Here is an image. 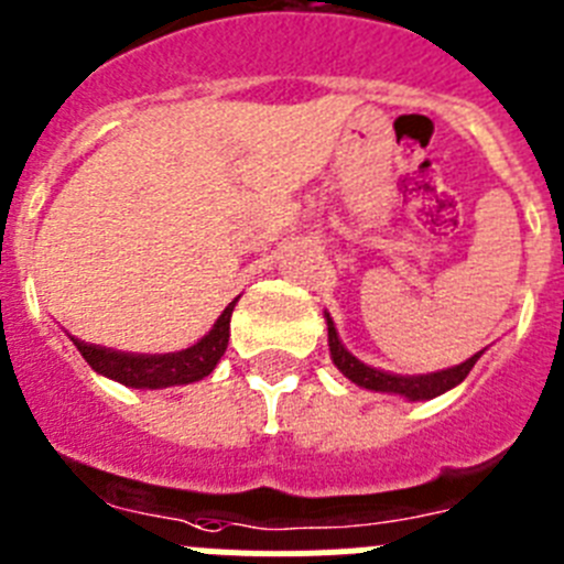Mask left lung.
<instances>
[{"label": "left lung", "instance_id": "1", "mask_svg": "<svg viewBox=\"0 0 564 564\" xmlns=\"http://www.w3.org/2000/svg\"><path fill=\"white\" fill-rule=\"evenodd\" d=\"M326 323H328V348H332V359L339 370H343L345 377L351 379L354 384L359 388H368V390H379V393H399L410 402H419V399H433V395H441L444 390L455 388L458 382H464L469 377V370L475 368L480 354L469 357L466 362L455 365L449 370H438V373H427V377H395V373H384V370L370 368V365L359 362L357 357L345 351L343 343L337 337V328H334L332 317L326 314Z\"/></svg>", "mask_w": 564, "mask_h": 564}]
</instances>
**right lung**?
<instances>
[{"mask_svg":"<svg viewBox=\"0 0 564 564\" xmlns=\"http://www.w3.org/2000/svg\"><path fill=\"white\" fill-rule=\"evenodd\" d=\"M232 306L221 312V317L216 319V326L194 345V348H185L180 354H120L109 351V348H98V345H86L80 339L73 337L75 348L80 351V357L93 365L98 373L115 379L120 384H129V388H171V384H187L199 382L216 368L221 357L227 351V339H230V317Z\"/></svg>","mask_w":564,"mask_h":564,"instance_id":"obj_1","label":"right lung"}]
</instances>
